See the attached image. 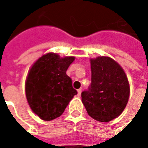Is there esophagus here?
I'll return each mask as SVG.
<instances>
[{
  "label": "esophagus",
  "instance_id": "obj_1",
  "mask_svg": "<svg viewBox=\"0 0 148 148\" xmlns=\"http://www.w3.org/2000/svg\"><path fill=\"white\" fill-rule=\"evenodd\" d=\"M81 93H82V89H78L77 90V94H78V96H80Z\"/></svg>",
  "mask_w": 148,
  "mask_h": 148
}]
</instances>
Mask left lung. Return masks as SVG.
I'll return each mask as SVG.
<instances>
[{
	"label": "left lung",
	"mask_w": 148,
	"mask_h": 148,
	"mask_svg": "<svg viewBox=\"0 0 148 148\" xmlns=\"http://www.w3.org/2000/svg\"><path fill=\"white\" fill-rule=\"evenodd\" d=\"M91 84L82 93L88 114L94 120L109 122L124 111L129 97V84L124 70L109 57L90 60Z\"/></svg>",
	"instance_id": "left-lung-1"
}]
</instances>
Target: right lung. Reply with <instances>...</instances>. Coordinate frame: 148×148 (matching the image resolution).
Listing matches in <instances>:
<instances>
[{"mask_svg": "<svg viewBox=\"0 0 148 148\" xmlns=\"http://www.w3.org/2000/svg\"><path fill=\"white\" fill-rule=\"evenodd\" d=\"M74 60V57L60 58L55 53H48L31 68L25 85L26 97L32 110L43 121L60 116L77 93L66 74Z\"/></svg>", "mask_w": 148, "mask_h": 148, "instance_id": "obj_1", "label": "right lung"}]
</instances>
